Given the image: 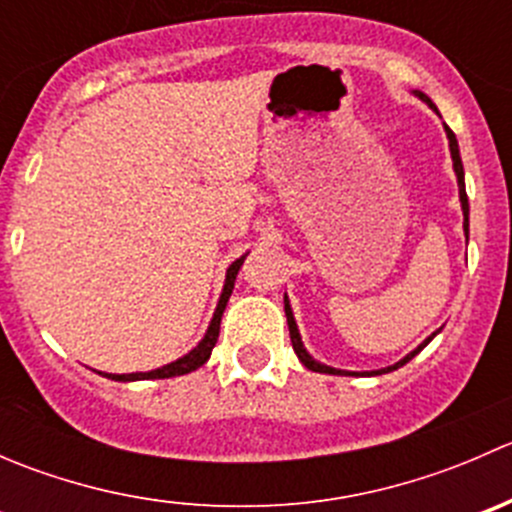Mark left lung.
I'll return each mask as SVG.
<instances>
[{
    "mask_svg": "<svg viewBox=\"0 0 512 512\" xmlns=\"http://www.w3.org/2000/svg\"><path fill=\"white\" fill-rule=\"evenodd\" d=\"M416 96L421 98V101H426L428 106H431L433 111L438 113V108L433 106V101H431V98H428L426 94H421V91H416ZM446 136H448V148H451L453 170H456V178H458V198H461V210H463V232H466V240H468V195H466V180H463V163H461V151H458L456 133H453L451 128H448V126H446ZM285 314H287V327H289V339H292V349H294V354L299 356V361H302V364L307 366V369H312V371H319V374L359 376V374H356V371H342V369H334V366H327V364H322V361H317V359H314L312 354L307 352V349H304V344H302V337H299L297 322H294L292 307H289V299H287V294H285ZM433 337H436V334H431V337H428L426 342H423V344H418V347L414 349V352H411V354H406L404 359H401V361H396L394 366H386V369H376V371H364V374H366V376H376V374H386V371H394V369H399V366H404L406 361H411V359H414V356H416L418 352H421V349L426 347V344L431 342Z\"/></svg>",
    "mask_w": 512,
    "mask_h": 512,
    "instance_id": "left-lung-1",
    "label": "left lung"
}]
</instances>
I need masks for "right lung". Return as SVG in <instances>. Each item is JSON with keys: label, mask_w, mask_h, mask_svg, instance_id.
Masks as SVG:
<instances>
[{"label": "right lung", "mask_w": 512, "mask_h": 512, "mask_svg": "<svg viewBox=\"0 0 512 512\" xmlns=\"http://www.w3.org/2000/svg\"><path fill=\"white\" fill-rule=\"evenodd\" d=\"M245 257L247 255H242L240 260H235L230 267H227L223 294H220V302H218V307H215L213 319H210L208 332H205V337L200 339L198 347L190 349V352L185 354V356H180V359L170 361V364L160 366V369H153V371H136V374H103V371H98V374L106 376V379H111V381H143V379H170V376H183V374H190V371L200 369V366H203L205 361L210 359V354H213L215 344H218L220 319H223V312H225V307H227V299H230L232 287H235V277H237V272H240V267H242V262H245Z\"/></svg>", "instance_id": "add662e5"}]
</instances>
